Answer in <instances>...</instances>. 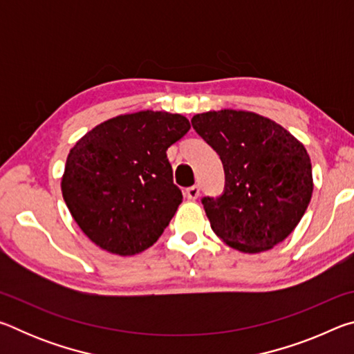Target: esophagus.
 Wrapping results in <instances>:
<instances>
[{
    "label": "esophagus",
    "mask_w": 354,
    "mask_h": 354,
    "mask_svg": "<svg viewBox=\"0 0 354 354\" xmlns=\"http://www.w3.org/2000/svg\"><path fill=\"white\" fill-rule=\"evenodd\" d=\"M185 195H187L189 200H196L200 196V187L198 185H192V187L185 190Z\"/></svg>",
    "instance_id": "1"
}]
</instances>
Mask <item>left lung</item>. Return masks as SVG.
Here are the masks:
<instances>
[{"mask_svg": "<svg viewBox=\"0 0 354 354\" xmlns=\"http://www.w3.org/2000/svg\"><path fill=\"white\" fill-rule=\"evenodd\" d=\"M192 127L217 151L225 170L221 195L201 200L212 231L242 253L283 242L313 196L306 148L273 120L247 111L196 113Z\"/></svg>", "mask_w": 354, "mask_h": 354, "instance_id": "8db88e82", "label": "left lung"}]
</instances>
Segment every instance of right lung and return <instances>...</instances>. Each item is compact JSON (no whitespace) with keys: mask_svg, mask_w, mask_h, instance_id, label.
Listing matches in <instances>:
<instances>
[{"mask_svg":"<svg viewBox=\"0 0 354 354\" xmlns=\"http://www.w3.org/2000/svg\"><path fill=\"white\" fill-rule=\"evenodd\" d=\"M189 129L179 113L142 111L107 120L70 149L62 195L93 243L133 256L158 241L183 201L167 149Z\"/></svg>","mask_w":354,"mask_h":354,"instance_id":"add662e5","label":"right lung"}]
</instances>
